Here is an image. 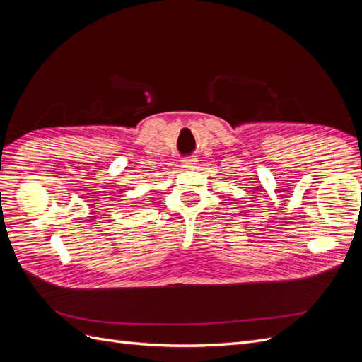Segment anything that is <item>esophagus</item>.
<instances>
[{
	"mask_svg": "<svg viewBox=\"0 0 362 362\" xmlns=\"http://www.w3.org/2000/svg\"><path fill=\"white\" fill-rule=\"evenodd\" d=\"M182 163H184V166H187V168H192V166H193V164L196 163V158L187 157V158H184V160H182Z\"/></svg>",
	"mask_w": 362,
	"mask_h": 362,
	"instance_id": "1",
	"label": "esophagus"
}]
</instances>
